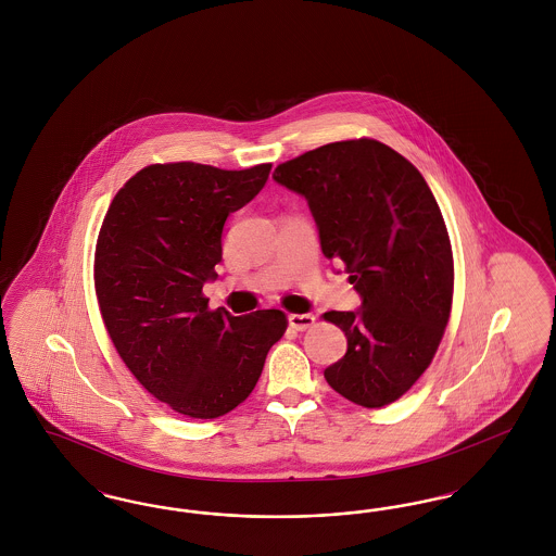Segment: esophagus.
Returning <instances> with one entry per match:
<instances>
[{
  "instance_id": "esophagus-1",
  "label": "esophagus",
  "mask_w": 556,
  "mask_h": 556,
  "mask_svg": "<svg viewBox=\"0 0 556 556\" xmlns=\"http://www.w3.org/2000/svg\"><path fill=\"white\" fill-rule=\"evenodd\" d=\"M288 323H290L291 329L304 331V329H308V327L315 325V315H311V313H306V315H290Z\"/></svg>"
}]
</instances>
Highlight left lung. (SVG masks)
<instances>
[{"mask_svg":"<svg viewBox=\"0 0 556 556\" xmlns=\"http://www.w3.org/2000/svg\"><path fill=\"white\" fill-rule=\"evenodd\" d=\"M273 179L306 198L323 254L361 295L358 311L323 315L348 338L327 383L367 408L394 402L429 367L454 290L448 231L424 175L386 143L350 139L279 164Z\"/></svg>","mask_w":556,"mask_h":556,"instance_id":"8db88e82","label":"left lung"}]
</instances>
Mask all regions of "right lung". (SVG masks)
<instances>
[{
  "instance_id": "add662e5",
  "label": "right lung",
  "mask_w": 556,
  "mask_h": 556,
  "mask_svg": "<svg viewBox=\"0 0 556 556\" xmlns=\"http://www.w3.org/2000/svg\"><path fill=\"white\" fill-rule=\"evenodd\" d=\"M270 164L223 170L173 162L141 168L114 195L96 248V293L110 340L135 379L191 419H216L254 390L281 311H208L223 227L258 195Z\"/></svg>"
}]
</instances>
